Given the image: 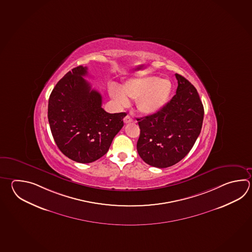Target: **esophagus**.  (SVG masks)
I'll return each instance as SVG.
<instances>
[{
	"instance_id": "esophagus-1",
	"label": "esophagus",
	"mask_w": 252,
	"mask_h": 252,
	"mask_svg": "<svg viewBox=\"0 0 252 252\" xmlns=\"http://www.w3.org/2000/svg\"><path fill=\"white\" fill-rule=\"evenodd\" d=\"M133 121H134L133 118H131V117H129V116H126V118H124V122H125V124L132 123Z\"/></svg>"
}]
</instances>
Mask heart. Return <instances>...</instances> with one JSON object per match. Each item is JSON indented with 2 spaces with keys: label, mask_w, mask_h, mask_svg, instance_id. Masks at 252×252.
I'll list each match as a JSON object with an SVG mask.
<instances>
[{
  "label": "heart",
  "mask_w": 252,
  "mask_h": 252,
  "mask_svg": "<svg viewBox=\"0 0 252 252\" xmlns=\"http://www.w3.org/2000/svg\"><path fill=\"white\" fill-rule=\"evenodd\" d=\"M172 84L168 79L140 76L128 79L122 87L111 84L110 97L119 107L128 106V98L136 99V108L144 115H154L164 108L170 99Z\"/></svg>",
  "instance_id": "heart-1"
}]
</instances>
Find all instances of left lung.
I'll return each mask as SVG.
<instances>
[{"label": "left lung", "instance_id": "obj_1", "mask_svg": "<svg viewBox=\"0 0 252 252\" xmlns=\"http://www.w3.org/2000/svg\"><path fill=\"white\" fill-rule=\"evenodd\" d=\"M176 95L158 113L137 118L140 136L137 152L147 164L167 168L189 153L200 134L204 107L197 91L176 73Z\"/></svg>", "mask_w": 252, "mask_h": 252}]
</instances>
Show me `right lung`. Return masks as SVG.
<instances>
[{
    "label": "right lung",
    "mask_w": 252,
    "mask_h": 252,
    "mask_svg": "<svg viewBox=\"0 0 252 252\" xmlns=\"http://www.w3.org/2000/svg\"><path fill=\"white\" fill-rule=\"evenodd\" d=\"M87 67H75L57 82L48 100L47 118L57 147L80 163L95 161L108 153L126 114H110L102 97L83 78Z\"/></svg>",
    "instance_id": "right-lung-1"
}]
</instances>
